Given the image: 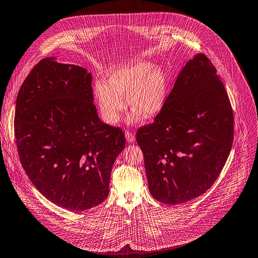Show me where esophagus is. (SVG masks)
Segmentation results:
<instances>
[{"label": "esophagus", "mask_w": 258, "mask_h": 258, "mask_svg": "<svg viewBox=\"0 0 258 258\" xmlns=\"http://www.w3.org/2000/svg\"><path fill=\"white\" fill-rule=\"evenodd\" d=\"M125 139L127 143H134L135 142V135L132 132H126L125 133Z\"/></svg>", "instance_id": "obj_1"}]
</instances>
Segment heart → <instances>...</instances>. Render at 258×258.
<instances>
[{
	"instance_id": "heart-1",
	"label": "heart",
	"mask_w": 258,
	"mask_h": 258,
	"mask_svg": "<svg viewBox=\"0 0 258 258\" xmlns=\"http://www.w3.org/2000/svg\"><path fill=\"white\" fill-rule=\"evenodd\" d=\"M93 96L102 119L108 124L116 123L126 101L135 108L127 116V123L135 124L141 119L157 116L164 108L168 97V81L164 69L147 60L121 66L107 74V83L96 81Z\"/></svg>"
}]
</instances>
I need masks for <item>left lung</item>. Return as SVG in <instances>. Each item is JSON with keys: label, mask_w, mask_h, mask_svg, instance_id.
<instances>
[{"label": "left lung", "mask_w": 258, "mask_h": 258, "mask_svg": "<svg viewBox=\"0 0 258 258\" xmlns=\"http://www.w3.org/2000/svg\"><path fill=\"white\" fill-rule=\"evenodd\" d=\"M233 121L216 68L204 54H196L181 70L155 122L137 133L152 196L174 205L204 194L230 154Z\"/></svg>", "instance_id": "8db88e82"}]
</instances>
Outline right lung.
Segmentation results:
<instances>
[{
  "label": "right lung",
  "mask_w": 258,
  "mask_h": 258,
  "mask_svg": "<svg viewBox=\"0 0 258 258\" xmlns=\"http://www.w3.org/2000/svg\"><path fill=\"white\" fill-rule=\"evenodd\" d=\"M15 136L22 166L46 199L74 212L106 199L125 139L98 117L86 68L42 59L19 90Z\"/></svg>",
  "instance_id": "add662e5"
}]
</instances>
